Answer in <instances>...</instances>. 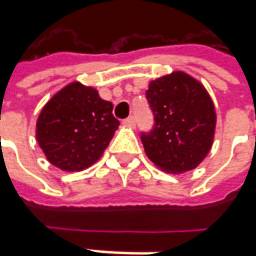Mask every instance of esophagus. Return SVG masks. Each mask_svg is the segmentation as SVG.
<instances>
[{
  "mask_svg": "<svg viewBox=\"0 0 256 256\" xmlns=\"http://www.w3.org/2000/svg\"><path fill=\"white\" fill-rule=\"evenodd\" d=\"M123 123H124L126 126H130V128H133V126L136 124V119H134L133 116H128V119L123 120Z\"/></svg>",
  "mask_w": 256,
  "mask_h": 256,
  "instance_id": "esophagus-1",
  "label": "esophagus"
}]
</instances>
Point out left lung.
<instances>
[{"label": "left lung", "instance_id": "8db88e82", "mask_svg": "<svg viewBox=\"0 0 256 256\" xmlns=\"http://www.w3.org/2000/svg\"><path fill=\"white\" fill-rule=\"evenodd\" d=\"M154 124L142 132L147 157L162 170H192L208 154L216 130V109L204 86L184 72L158 78L146 90Z\"/></svg>", "mask_w": 256, "mask_h": 256}]
</instances>
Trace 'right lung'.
Listing matches in <instances>:
<instances>
[{
	"mask_svg": "<svg viewBox=\"0 0 256 256\" xmlns=\"http://www.w3.org/2000/svg\"><path fill=\"white\" fill-rule=\"evenodd\" d=\"M113 104L79 82L65 86L44 106L36 138L49 163L80 172L96 163L119 126Z\"/></svg>",
	"mask_w": 256,
	"mask_h": 256,
	"instance_id": "1",
	"label": "right lung"
}]
</instances>
